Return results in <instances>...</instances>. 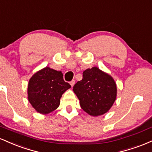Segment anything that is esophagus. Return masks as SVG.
I'll list each match as a JSON object with an SVG mask.
<instances>
[{
  "label": "esophagus",
  "mask_w": 152,
  "mask_h": 152,
  "mask_svg": "<svg viewBox=\"0 0 152 152\" xmlns=\"http://www.w3.org/2000/svg\"><path fill=\"white\" fill-rule=\"evenodd\" d=\"M70 84H71V86H72V87L74 86V84H75V81H74V80H72V81L70 82Z\"/></svg>",
  "instance_id": "esophagus-1"
}]
</instances>
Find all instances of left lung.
I'll return each mask as SVG.
<instances>
[{
    "instance_id": "obj_1",
    "label": "left lung",
    "mask_w": 152,
    "mask_h": 152,
    "mask_svg": "<svg viewBox=\"0 0 152 152\" xmlns=\"http://www.w3.org/2000/svg\"><path fill=\"white\" fill-rule=\"evenodd\" d=\"M81 109L91 116L104 114L116 100L117 88L114 78L97 67L83 72V78L74 86Z\"/></svg>"
}]
</instances>
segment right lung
Instances as JSON below:
<instances>
[{"mask_svg": "<svg viewBox=\"0 0 152 152\" xmlns=\"http://www.w3.org/2000/svg\"><path fill=\"white\" fill-rule=\"evenodd\" d=\"M71 88L61 71L45 67L32 76L28 86V99L35 110L47 114L58 107L62 94Z\"/></svg>", "mask_w": 152, "mask_h": 152, "instance_id": "right-lung-1", "label": "right lung"}]
</instances>
